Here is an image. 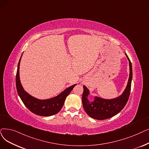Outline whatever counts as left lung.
Listing matches in <instances>:
<instances>
[{
	"label": "left lung",
	"instance_id": "8db88e82",
	"mask_svg": "<svg viewBox=\"0 0 149 149\" xmlns=\"http://www.w3.org/2000/svg\"><path fill=\"white\" fill-rule=\"evenodd\" d=\"M125 55L129 62L130 74L127 86L121 95L111 99H103L97 96H94V100L90 102L88 98L90 94L89 90L86 86H83V106L87 114L91 118L97 120L109 119L119 113L125 106L130 93L133 75L132 63L126 54Z\"/></svg>",
	"mask_w": 149,
	"mask_h": 149
}]
</instances>
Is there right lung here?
<instances>
[{
    "instance_id": "add662e5",
    "label": "right lung",
    "mask_w": 149,
    "mask_h": 149,
    "mask_svg": "<svg viewBox=\"0 0 149 149\" xmlns=\"http://www.w3.org/2000/svg\"><path fill=\"white\" fill-rule=\"evenodd\" d=\"M21 57L18 63L16 76V85L18 95L20 97L24 104L30 111L39 116H50L58 113L63 107L66 97L73 89L74 87L77 85V84L67 88L60 94L52 98L44 100L35 98L24 90L21 83L20 77H19V66H20Z\"/></svg>"
}]
</instances>
